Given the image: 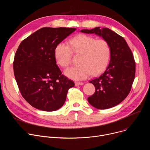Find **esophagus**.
<instances>
[{"label":"esophagus","mask_w":150,"mask_h":150,"mask_svg":"<svg viewBox=\"0 0 150 150\" xmlns=\"http://www.w3.org/2000/svg\"><path fill=\"white\" fill-rule=\"evenodd\" d=\"M75 86H78V85H83V83L82 82H75Z\"/></svg>","instance_id":"obj_1"}]
</instances>
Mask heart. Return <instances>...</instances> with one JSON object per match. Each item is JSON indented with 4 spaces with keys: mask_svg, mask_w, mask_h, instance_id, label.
Listing matches in <instances>:
<instances>
[{
    "mask_svg": "<svg viewBox=\"0 0 150 150\" xmlns=\"http://www.w3.org/2000/svg\"><path fill=\"white\" fill-rule=\"evenodd\" d=\"M69 46L60 42L55 47L54 57L59 65L68 68L72 62V53L80 55L79 65L67 69L65 74L74 80L86 79L90 75L96 76L108 67L111 55L109 42L104 39L96 40L87 34H80L69 40Z\"/></svg>",
    "mask_w": 150,
    "mask_h": 150,
    "instance_id": "heart-1",
    "label": "heart"
}]
</instances>
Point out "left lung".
<instances>
[{
    "mask_svg": "<svg viewBox=\"0 0 150 150\" xmlns=\"http://www.w3.org/2000/svg\"><path fill=\"white\" fill-rule=\"evenodd\" d=\"M81 32L101 36L110 46L109 65L100 76L90 81L94 85L96 91L88 101L98 109L113 108L124 100L131 91L135 75L132 51L122 37L109 28L96 27Z\"/></svg>",
    "mask_w": 150,
    "mask_h": 150,
    "instance_id": "1",
    "label": "left lung"
}]
</instances>
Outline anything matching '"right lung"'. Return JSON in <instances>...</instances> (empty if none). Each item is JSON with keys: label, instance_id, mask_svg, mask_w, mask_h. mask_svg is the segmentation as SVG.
<instances>
[{"label": "right lung", "instance_id": "1", "mask_svg": "<svg viewBox=\"0 0 150 150\" xmlns=\"http://www.w3.org/2000/svg\"><path fill=\"white\" fill-rule=\"evenodd\" d=\"M74 28L44 27L19 45L13 63L15 78L24 98L34 108L46 112L65 103L75 83L62 74L54 57L56 46L74 32Z\"/></svg>", "mask_w": 150, "mask_h": 150}]
</instances>
